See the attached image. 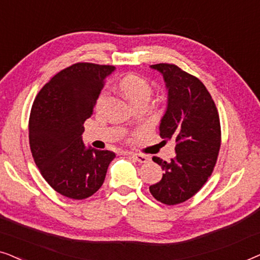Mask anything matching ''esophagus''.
Instances as JSON below:
<instances>
[{
	"label": "esophagus",
	"mask_w": 260,
	"mask_h": 260,
	"mask_svg": "<svg viewBox=\"0 0 260 260\" xmlns=\"http://www.w3.org/2000/svg\"><path fill=\"white\" fill-rule=\"evenodd\" d=\"M131 156H133V157L140 163H147L149 162V159H150L147 155H143V154H131Z\"/></svg>",
	"instance_id": "esophagus-1"
}]
</instances>
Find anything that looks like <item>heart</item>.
I'll return each mask as SVG.
<instances>
[{
  "mask_svg": "<svg viewBox=\"0 0 260 260\" xmlns=\"http://www.w3.org/2000/svg\"><path fill=\"white\" fill-rule=\"evenodd\" d=\"M119 90L124 94V97L133 104H136L137 102L143 101V99L149 101L152 93L151 85L149 84V81L145 80L144 78L137 76V74H127V76L122 78V80L119 81ZM106 98H108L106 92H102L99 94L97 99L98 108H101L104 104Z\"/></svg>",
  "mask_w": 260,
  "mask_h": 260,
  "instance_id": "1",
  "label": "heart"
}]
</instances>
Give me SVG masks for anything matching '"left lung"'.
Masks as SVG:
<instances>
[{
  "label": "left lung",
  "instance_id": "1",
  "mask_svg": "<svg viewBox=\"0 0 260 260\" xmlns=\"http://www.w3.org/2000/svg\"><path fill=\"white\" fill-rule=\"evenodd\" d=\"M150 67L162 74L168 90L159 136L175 141L176 155L169 162L152 157L165 174L149 190L156 200L172 206L197 194L211 176L221 143V129L214 101L197 77L173 63Z\"/></svg>",
  "mask_w": 260,
  "mask_h": 260
}]
</instances>
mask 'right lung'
<instances>
[{"mask_svg":"<svg viewBox=\"0 0 260 260\" xmlns=\"http://www.w3.org/2000/svg\"><path fill=\"white\" fill-rule=\"evenodd\" d=\"M115 66L78 62L56 73L39 92L29 116L35 165L55 191L83 200L104 182L115 152L86 147L84 122Z\"/></svg>","mask_w":260,"mask_h":260,"instance_id":"add662e5","label":"right lung"}]
</instances>
